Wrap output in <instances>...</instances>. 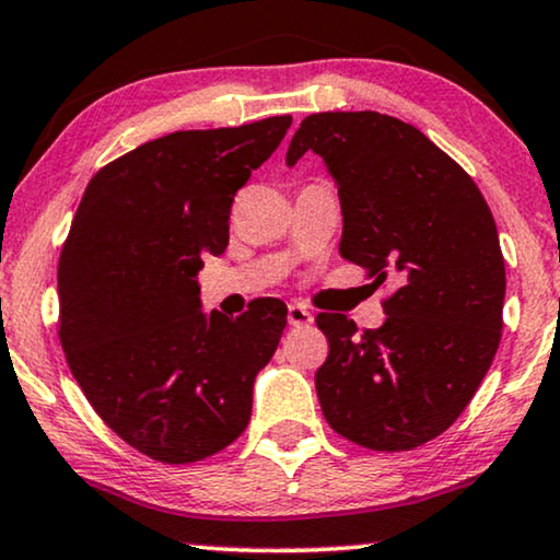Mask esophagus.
<instances>
[{"mask_svg":"<svg viewBox=\"0 0 560 560\" xmlns=\"http://www.w3.org/2000/svg\"><path fill=\"white\" fill-rule=\"evenodd\" d=\"M288 324L290 326H308V324H313V313L305 308L303 303H290L288 305Z\"/></svg>","mask_w":560,"mask_h":560,"instance_id":"1","label":"esophagus"}]
</instances>
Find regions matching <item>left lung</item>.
Masks as SVG:
<instances>
[{
	"mask_svg": "<svg viewBox=\"0 0 560 560\" xmlns=\"http://www.w3.org/2000/svg\"><path fill=\"white\" fill-rule=\"evenodd\" d=\"M313 150L339 186L343 259L397 290L380 328L318 313L328 357L316 393L328 425L372 451H410L462 416L502 336L504 257L492 211L456 160L380 112L301 121L288 165Z\"/></svg>",
	"mask_w": 560,
	"mask_h": 560,
	"instance_id": "left-lung-1",
	"label": "left lung"
}]
</instances>
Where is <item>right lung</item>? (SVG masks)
<instances>
[{"mask_svg": "<svg viewBox=\"0 0 560 560\" xmlns=\"http://www.w3.org/2000/svg\"><path fill=\"white\" fill-rule=\"evenodd\" d=\"M293 117L188 129L104 165L58 262V336L96 416L140 454L190 464L244 433L252 387L288 308L201 311L196 275L229 244L236 190L278 150Z\"/></svg>", "mask_w": 560, "mask_h": 560, "instance_id": "obj_1", "label": "right lung"}]
</instances>
